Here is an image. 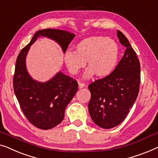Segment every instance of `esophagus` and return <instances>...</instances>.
Masks as SVG:
<instances>
[{
	"mask_svg": "<svg viewBox=\"0 0 158 158\" xmlns=\"http://www.w3.org/2000/svg\"><path fill=\"white\" fill-rule=\"evenodd\" d=\"M84 86H85V84L83 83V82H79V89L83 88V87H84Z\"/></svg>",
	"mask_w": 158,
	"mask_h": 158,
	"instance_id": "esophagus-1",
	"label": "esophagus"
}]
</instances>
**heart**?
<instances>
[{
  "label": "heart",
  "instance_id": "heart-1",
  "mask_svg": "<svg viewBox=\"0 0 158 158\" xmlns=\"http://www.w3.org/2000/svg\"><path fill=\"white\" fill-rule=\"evenodd\" d=\"M119 56L117 42L111 38L92 35L84 38L74 46V52L66 51L64 60L69 72L77 75L86 66L84 77L91 78L96 74L99 77L110 75L116 67Z\"/></svg>",
  "mask_w": 158,
  "mask_h": 158
}]
</instances>
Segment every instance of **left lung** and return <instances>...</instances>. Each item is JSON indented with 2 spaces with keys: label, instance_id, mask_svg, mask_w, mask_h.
Wrapping results in <instances>:
<instances>
[{
  "label": "left lung",
  "instance_id": "1",
  "mask_svg": "<svg viewBox=\"0 0 158 158\" xmlns=\"http://www.w3.org/2000/svg\"><path fill=\"white\" fill-rule=\"evenodd\" d=\"M117 37L126 47L124 56L110 75L88 86L89 114L94 123L104 129L114 127L125 119L136 100L140 84V64L136 52L120 31H117Z\"/></svg>",
  "mask_w": 158,
  "mask_h": 158
}]
</instances>
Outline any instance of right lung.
<instances>
[{
	"label": "right lung",
	"mask_w": 158,
	"mask_h": 158,
	"mask_svg": "<svg viewBox=\"0 0 158 158\" xmlns=\"http://www.w3.org/2000/svg\"><path fill=\"white\" fill-rule=\"evenodd\" d=\"M40 35L56 41L65 52L75 35L59 29L39 31L30 43L22 48L16 59L13 89L22 112L33 125L41 130H49L64 119L66 106L78 90V83L61 72L45 83L35 81L30 77L26 67V54Z\"/></svg>",
	"instance_id": "right-lung-1"
}]
</instances>
